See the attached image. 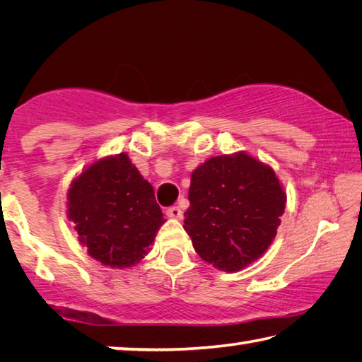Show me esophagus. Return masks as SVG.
<instances>
[{
    "label": "esophagus",
    "mask_w": 362,
    "mask_h": 362,
    "mask_svg": "<svg viewBox=\"0 0 362 362\" xmlns=\"http://www.w3.org/2000/svg\"><path fill=\"white\" fill-rule=\"evenodd\" d=\"M168 216L170 217V218H177V220H182V217H183V214H182V209L179 206H173V207H169L168 209Z\"/></svg>",
    "instance_id": "34e87169"
}]
</instances>
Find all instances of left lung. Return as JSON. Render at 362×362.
<instances>
[{
    "instance_id": "obj_1",
    "label": "left lung",
    "mask_w": 362,
    "mask_h": 362,
    "mask_svg": "<svg viewBox=\"0 0 362 362\" xmlns=\"http://www.w3.org/2000/svg\"><path fill=\"white\" fill-rule=\"evenodd\" d=\"M183 228L204 262L241 272L267 252L286 209L284 185L246 151L206 159L192 173Z\"/></svg>"
}]
</instances>
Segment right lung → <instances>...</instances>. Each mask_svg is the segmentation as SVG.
I'll return each instance as SVG.
<instances>
[{"mask_svg": "<svg viewBox=\"0 0 362 362\" xmlns=\"http://www.w3.org/2000/svg\"><path fill=\"white\" fill-rule=\"evenodd\" d=\"M66 217L94 260L119 269L148 254L166 222L153 187L127 153L95 159L71 180Z\"/></svg>", "mask_w": 362, "mask_h": 362, "instance_id": "right-lung-1", "label": "right lung"}]
</instances>
